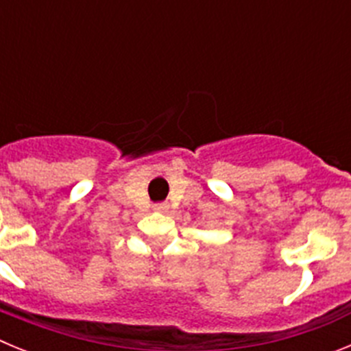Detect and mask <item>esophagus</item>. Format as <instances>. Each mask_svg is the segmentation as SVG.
I'll return each mask as SVG.
<instances>
[{"label":"esophagus","mask_w":351,"mask_h":351,"mask_svg":"<svg viewBox=\"0 0 351 351\" xmlns=\"http://www.w3.org/2000/svg\"><path fill=\"white\" fill-rule=\"evenodd\" d=\"M167 209H169L167 204H156V206H154V210H158V213H167Z\"/></svg>","instance_id":"esophagus-1"}]
</instances>
